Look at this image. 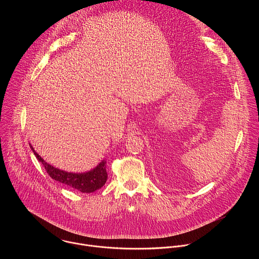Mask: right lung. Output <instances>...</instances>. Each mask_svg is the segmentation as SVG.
Segmentation results:
<instances>
[{
	"label": "right lung",
	"mask_w": 259,
	"mask_h": 259,
	"mask_svg": "<svg viewBox=\"0 0 259 259\" xmlns=\"http://www.w3.org/2000/svg\"><path fill=\"white\" fill-rule=\"evenodd\" d=\"M30 149L32 150V153L36 157V159L43 164L47 173L50 175L52 179L59 181L73 190H77L81 193H86V194L93 193L101 189L107 180V173L105 169L106 161L100 162L94 169L88 172L71 173V172H66L53 167L52 165L45 162L38 153L34 152L33 147L31 145H30Z\"/></svg>",
	"instance_id": "1"
}]
</instances>
